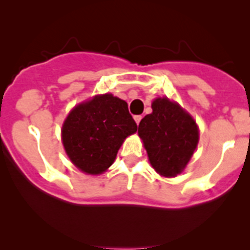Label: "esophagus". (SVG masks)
<instances>
[{
  "label": "esophagus",
  "mask_w": 250,
  "mask_h": 250,
  "mask_svg": "<svg viewBox=\"0 0 250 250\" xmlns=\"http://www.w3.org/2000/svg\"><path fill=\"white\" fill-rule=\"evenodd\" d=\"M141 118H143V116H141V115L134 116V120H135V122H137V125H139L140 121H141Z\"/></svg>",
  "instance_id": "obj_1"
}]
</instances>
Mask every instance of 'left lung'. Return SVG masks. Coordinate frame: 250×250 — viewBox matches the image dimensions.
Here are the masks:
<instances>
[{
    "label": "left lung",
    "mask_w": 250,
    "mask_h": 250,
    "mask_svg": "<svg viewBox=\"0 0 250 250\" xmlns=\"http://www.w3.org/2000/svg\"><path fill=\"white\" fill-rule=\"evenodd\" d=\"M138 133L151 166L169 178L183 172L198 143L193 118L168 98L153 100L152 113L140 121Z\"/></svg>",
    "instance_id": "obj_1"
}]
</instances>
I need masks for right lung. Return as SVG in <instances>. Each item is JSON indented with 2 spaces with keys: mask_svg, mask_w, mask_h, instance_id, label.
I'll list each match as a JSON object with an SVG mask.
<instances>
[{
  "mask_svg": "<svg viewBox=\"0 0 250 250\" xmlns=\"http://www.w3.org/2000/svg\"><path fill=\"white\" fill-rule=\"evenodd\" d=\"M137 129L125 100L97 95L69 113L62 125V144L78 169L102 174L113 163L123 140Z\"/></svg>",
  "mask_w": 250,
  "mask_h": 250,
  "instance_id": "1",
  "label": "right lung"
}]
</instances>
